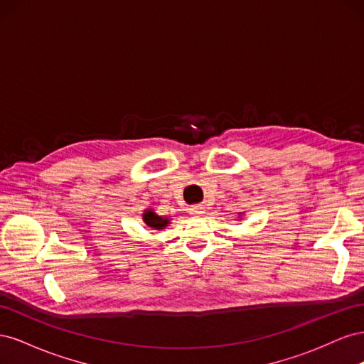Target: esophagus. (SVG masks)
I'll list each match as a JSON object with an SVG mask.
<instances>
[{
	"label": "esophagus",
	"mask_w": 364,
	"mask_h": 364,
	"mask_svg": "<svg viewBox=\"0 0 364 364\" xmlns=\"http://www.w3.org/2000/svg\"><path fill=\"white\" fill-rule=\"evenodd\" d=\"M203 213H205V208L200 205H196V206L190 208V214L194 217H200Z\"/></svg>",
	"instance_id": "esophagus-1"
}]
</instances>
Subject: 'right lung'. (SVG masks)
Returning a JSON list of instances; mask_svg holds the SVG:
<instances>
[{
    "instance_id": "right-lung-1",
    "label": "right lung",
    "mask_w": 364,
    "mask_h": 364,
    "mask_svg": "<svg viewBox=\"0 0 364 364\" xmlns=\"http://www.w3.org/2000/svg\"><path fill=\"white\" fill-rule=\"evenodd\" d=\"M144 222H146V225L150 226V228L161 229V228H164V226H167L168 220H167V218H162V217L156 215L155 213H151V211H149V209H147L146 214H144Z\"/></svg>"
}]
</instances>
